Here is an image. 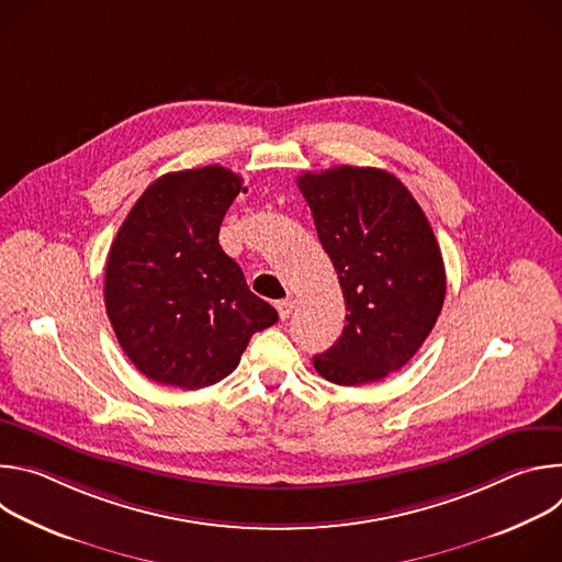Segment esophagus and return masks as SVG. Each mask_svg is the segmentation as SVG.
<instances>
[{
	"mask_svg": "<svg viewBox=\"0 0 562 562\" xmlns=\"http://www.w3.org/2000/svg\"><path fill=\"white\" fill-rule=\"evenodd\" d=\"M276 308H278L280 319H289L291 313H293V308H295V300H291V297L280 300V302H276Z\"/></svg>",
	"mask_w": 562,
	"mask_h": 562,
	"instance_id": "1",
	"label": "esophagus"
}]
</instances>
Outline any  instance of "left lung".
<instances>
[{"label":"left lung","mask_w":562,"mask_h":562,"mask_svg":"<svg viewBox=\"0 0 562 562\" xmlns=\"http://www.w3.org/2000/svg\"><path fill=\"white\" fill-rule=\"evenodd\" d=\"M340 280L342 336L313 358L329 382L358 386L403 369L431 334L447 278L434 228L409 189L371 167L297 178Z\"/></svg>","instance_id":"left-lung-1"}]
</instances>
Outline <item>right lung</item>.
Listing matches in <instances>:
<instances>
[{
  "instance_id": "obj_1",
  "label": "right lung",
  "mask_w": 562,
  "mask_h": 562,
  "mask_svg": "<svg viewBox=\"0 0 562 562\" xmlns=\"http://www.w3.org/2000/svg\"><path fill=\"white\" fill-rule=\"evenodd\" d=\"M239 189L243 178L217 165L167 173L113 239L106 313L120 347L153 382L211 386L237 367L254 334L278 323L217 243Z\"/></svg>"
}]
</instances>
